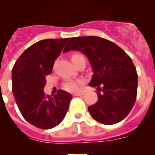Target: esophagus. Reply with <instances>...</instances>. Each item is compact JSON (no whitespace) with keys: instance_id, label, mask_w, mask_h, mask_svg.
<instances>
[{"instance_id":"34e87169","label":"esophagus","mask_w":155,"mask_h":155,"mask_svg":"<svg viewBox=\"0 0 155 155\" xmlns=\"http://www.w3.org/2000/svg\"><path fill=\"white\" fill-rule=\"evenodd\" d=\"M84 93L82 92H76V93H73L74 96H80V95H83Z\"/></svg>"}]
</instances>
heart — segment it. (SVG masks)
I'll return each instance as SVG.
<instances>
[{"mask_svg": "<svg viewBox=\"0 0 155 155\" xmlns=\"http://www.w3.org/2000/svg\"><path fill=\"white\" fill-rule=\"evenodd\" d=\"M80 54H78V53H74L73 55L71 56V61L72 62H74L77 59L80 57ZM83 83V80H69L67 81L64 84L63 87H64V89L66 91H75L78 89L79 86Z\"/></svg>", "mask_w": 155, "mask_h": 155, "instance_id": "heart-1", "label": "heart"}]
</instances>
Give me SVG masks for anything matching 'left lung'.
Masks as SVG:
<instances>
[{
    "label": "left lung",
    "instance_id": "1",
    "mask_svg": "<svg viewBox=\"0 0 155 155\" xmlns=\"http://www.w3.org/2000/svg\"><path fill=\"white\" fill-rule=\"evenodd\" d=\"M71 50L84 53L94 72L89 85L97 87L98 100L88 107L91 116L105 125L124 120L137 91V74L130 57L114 42L98 36L71 38L64 52Z\"/></svg>",
    "mask_w": 155,
    "mask_h": 155
}]
</instances>
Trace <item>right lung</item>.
Instances as JSON below:
<instances>
[{
  "label": "right lung",
  "mask_w": 155,
  "mask_h": 155,
  "mask_svg": "<svg viewBox=\"0 0 155 155\" xmlns=\"http://www.w3.org/2000/svg\"><path fill=\"white\" fill-rule=\"evenodd\" d=\"M69 38L35 42L18 57L12 68V91L18 107L26 121L39 129L57 127L65 117L72 95L59 90L53 97L43 91L46 76Z\"/></svg>",
  "instance_id": "add662e5"
}]
</instances>
